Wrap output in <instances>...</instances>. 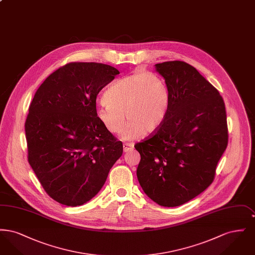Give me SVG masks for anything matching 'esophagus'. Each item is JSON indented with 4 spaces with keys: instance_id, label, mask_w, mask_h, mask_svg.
<instances>
[{
    "instance_id": "obj_1",
    "label": "esophagus",
    "mask_w": 255,
    "mask_h": 255,
    "mask_svg": "<svg viewBox=\"0 0 255 255\" xmlns=\"http://www.w3.org/2000/svg\"><path fill=\"white\" fill-rule=\"evenodd\" d=\"M133 143H124V144H123V151H124L125 153H127V152H129V151H131V150H133Z\"/></svg>"
}]
</instances>
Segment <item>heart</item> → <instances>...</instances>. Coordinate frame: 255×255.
Returning <instances> with one entry per match:
<instances>
[{
	"instance_id": "1",
	"label": "heart",
	"mask_w": 255,
	"mask_h": 255,
	"mask_svg": "<svg viewBox=\"0 0 255 255\" xmlns=\"http://www.w3.org/2000/svg\"><path fill=\"white\" fill-rule=\"evenodd\" d=\"M97 108L98 121L113 133L122 132L125 140L155 133L169 109V92L164 80L154 73H136L115 81ZM127 116H125V115Z\"/></svg>"
}]
</instances>
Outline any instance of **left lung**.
<instances>
[{
  "label": "left lung",
  "mask_w": 255,
  "mask_h": 255,
  "mask_svg": "<svg viewBox=\"0 0 255 255\" xmlns=\"http://www.w3.org/2000/svg\"><path fill=\"white\" fill-rule=\"evenodd\" d=\"M169 92L165 121L134 148L140 154L137 180L158 205L179 206L212 183L228 146L225 102L217 89L182 61L156 64Z\"/></svg>",
  "instance_id": "obj_1"
}]
</instances>
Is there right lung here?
<instances>
[{
	"label": "right lung",
	"instance_id": "right-lung-1",
	"mask_svg": "<svg viewBox=\"0 0 255 255\" xmlns=\"http://www.w3.org/2000/svg\"><path fill=\"white\" fill-rule=\"evenodd\" d=\"M120 72L101 63H69L37 90L24 123L28 162L50 198L68 206L93 199L123 145L97 117L98 93Z\"/></svg>",
	"mask_w": 255,
	"mask_h": 255
}]
</instances>
